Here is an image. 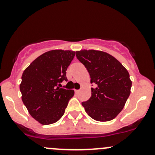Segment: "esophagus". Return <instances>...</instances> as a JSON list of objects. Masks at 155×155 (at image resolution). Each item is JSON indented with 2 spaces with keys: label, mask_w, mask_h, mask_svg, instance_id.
Wrapping results in <instances>:
<instances>
[{
  "label": "esophagus",
  "mask_w": 155,
  "mask_h": 155,
  "mask_svg": "<svg viewBox=\"0 0 155 155\" xmlns=\"http://www.w3.org/2000/svg\"><path fill=\"white\" fill-rule=\"evenodd\" d=\"M79 91H80V90H75V92H76V94H79Z\"/></svg>",
  "instance_id": "obj_1"
}]
</instances>
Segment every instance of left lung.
Instances as JSON below:
<instances>
[{
	"mask_svg": "<svg viewBox=\"0 0 155 155\" xmlns=\"http://www.w3.org/2000/svg\"><path fill=\"white\" fill-rule=\"evenodd\" d=\"M76 58L89 73L91 96L82 105L91 118L109 121L121 112L130 94L132 82L126 68L116 58L102 51L81 50Z\"/></svg>",
	"mask_w": 155,
	"mask_h": 155,
	"instance_id": "left-lung-1",
	"label": "left lung"
}]
</instances>
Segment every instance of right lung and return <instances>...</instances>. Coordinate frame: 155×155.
Masks as SVG:
<instances>
[{
  "mask_svg": "<svg viewBox=\"0 0 155 155\" xmlns=\"http://www.w3.org/2000/svg\"><path fill=\"white\" fill-rule=\"evenodd\" d=\"M76 52L56 49L46 51L35 59L23 72L20 91L30 115L42 124L58 121L64 114L74 91L62 88L68 81L67 69Z\"/></svg>",
  "mask_w": 155,
  "mask_h": 155,
  "instance_id": "1",
  "label": "right lung"
}]
</instances>
